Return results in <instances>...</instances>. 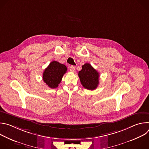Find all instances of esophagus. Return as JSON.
I'll return each instance as SVG.
<instances>
[{"instance_id": "34e87169", "label": "esophagus", "mask_w": 149, "mask_h": 149, "mask_svg": "<svg viewBox=\"0 0 149 149\" xmlns=\"http://www.w3.org/2000/svg\"><path fill=\"white\" fill-rule=\"evenodd\" d=\"M70 70L71 72H74L75 71V67L73 65H71L70 67Z\"/></svg>"}]
</instances>
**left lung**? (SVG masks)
<instances>
[{"label":"left lung","mask_w":149,"mask_h":149,"mask_svg":"<svg viewBox=\"0 0 149 149\" xmlns=\"http://www.w3.org/2000/svg\"><path fill=\"white\" fill-rule=\"evenodd\" d=\"M82 86L87 90L96 89L99 84V73L88 63L82 66V70L78 72Z\"/></svg>","instance_id":"8db88e82"}]
</instances>
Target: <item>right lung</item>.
<instances>
[{"mask_svg":"<svg viewBox=\"0 0 149 149\" xmlns=\"http://www.w3.org/2000/svg\"><path fill=\"white\" fill-rule=\"evenodd\" d=\"M67 67L59 62L53 61L43 73V80L51 88L58 87L63 74L66 73Z\"/></svg>","mask_w":149,"mask_h":149,"instance_id":"1","label":"right lung"}]
</instances>
